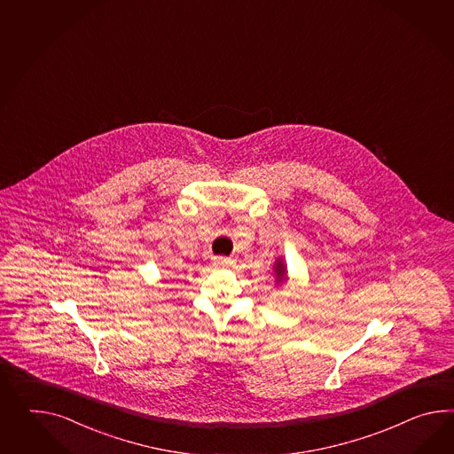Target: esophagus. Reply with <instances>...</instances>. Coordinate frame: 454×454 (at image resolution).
<instances>
[{
  "label": "esophagus",
  "mask_w": 454,
  "mask_h": 454,
  "mask_svg": "<svg viewBox=\"0 0 454 454\" xmlns=\"http://www.w3.org/2000/svg\"><path fill=\"white\" fill-rule=\"evenodd\" d=\"M213 266H215V267L231 266V259H230V257H223V255H216V257H213Z\"/></svg>",
  "instance_id": "1"
}]
</instances>
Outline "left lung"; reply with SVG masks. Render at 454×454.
<instances>
[{"instance_id":"left-lung-1","label":"left lung","mask_w":454,"mask_h":454,"mask_svg":"<svg viewBox=\"0 0 454 454\" xmlns=\"http://www.w3.org/2000/svg\"><path fill=\"white\" fill-rule=\"evenodd\" d=\"M276 276L277 284H278V282H282V280H286V266L282 264V261H278V262H277Z\"/></svg>"}]
</instances>
